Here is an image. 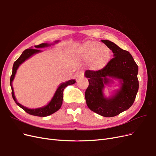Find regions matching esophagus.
<instances>
[{
    "instance_id": "obj_1",
    "label": "esophagus",
    "mask_w": 156,
    "mask_h": 156,
    "mask_svg": "<svg viewBox=\"0 0 156 156\" xmlns=\"http://www.w3.org/2000/svg\"><path fill=\"white\" fill-rule=\"evenodd\" d=\"M76 77L78 79L80 78H83L84 77V73L83 71H78L76 73Z\"/></svg>"
}]
</instances>
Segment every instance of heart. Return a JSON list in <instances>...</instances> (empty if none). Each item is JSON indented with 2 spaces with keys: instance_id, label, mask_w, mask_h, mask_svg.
Segmentation results:
<instances>
[{
  "instance_id": "1",
  "label": "heart",
  "mask_w": 156,
  "mask_h": 156,
  "mask_svg": "<svg viewBox=\"0 0 156 156\" xmlns=\"http://www.w3.org/2000/svg\"><path fill=\"white\" fill-rule=\"evenodd\" d=\"M77 56L87 60L90 69L94 71L105 67L111 58V51L108 47L98 41L89 40L85 42L76 52Z\"/></svg>"
}]
</instances>
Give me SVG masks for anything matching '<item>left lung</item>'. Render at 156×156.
Listing matches in <instances>:
<instances>
[{
	"instance_id": "left-lung-1",
	"label": "left lung",
	"mask_w": 156,
	"mask_h": 156,
	"mask_svg": "<svg viewBox=\"0 0 156 156\" xmlns=\"http://www.w3.org/2000/svg\"><path fill=\"white\" fill-rule=\"evenodd\" d=\"M101 42L112 50L114 57L100 70L85 71L89 86L85 98L92 111L104 117H114L127 110L134 102L139 89L138 66L129 51L109 40H102ZM110 77L119 79L122 87L116 95L107 99L103 96L102 89Z\"/></svg>"
}]
</instances>
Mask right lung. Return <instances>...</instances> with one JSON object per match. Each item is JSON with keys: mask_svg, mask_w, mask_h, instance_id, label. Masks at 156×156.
<instances>
[{"mask_svg": "<svg viewBox=\"0 0 156 156\" xmlns=\"http://www.w3.org/2000/svg\"><path fill=\"white\" fill-rule=\"evenodd\" d=\"M48 45L49 44H48L43 43L41 44H39L38 45H34V47L36 48H41L46 47V46H48ZM39 52H40V50L38 49H27L25 51H23L22 54L13 63L12 74H11V78H10V85L11 87V94H12L13 98L15 102L16 103L17 105H19L24 111H26L27 113L30 114L31 115H33V116H40V117H45V116H49V115L53 114L55 112H56L58 110H59L62 105L63 90H64V89L67 87V86L74 84L75 82H76V81H75L74 80H69L68 82L62 83L59 86L58 88L57 89L56 93L53 98V99L51 100V101L49 102V104L42 108H39L36 109H30L20 105L19 103L16 101L15 99L13 89L12 87V82L14 79L17 69H18V67H19V66L21 64V63L24 62L27 58H29L31 56L33 55L39 53Z\"/></svg>", "mask_w": 156, "mask_h": 156, "instance_id": "right-lung-1", "label": "right lung"}]
</instances>
